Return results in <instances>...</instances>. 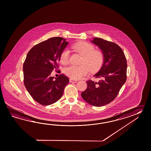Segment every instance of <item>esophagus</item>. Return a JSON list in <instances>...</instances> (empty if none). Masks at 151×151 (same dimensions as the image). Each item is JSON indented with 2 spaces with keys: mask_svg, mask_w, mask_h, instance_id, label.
<instances>
[{
  "mask_svg": "<svg viewBox=\"0 0 151 151\" xmlns=\"http://www.w3.org/2000/svg\"><path fill=\"white\" fill-rule=\"evenodd\" d=\"M70 83H77V80H76V79H74L72 78H70Z\"/></svg>",
  "mask_w": 151,
  "mask_h": 151,
  "instance_id": "obj_1",
  "label": "esophagus"
}]
</instances>
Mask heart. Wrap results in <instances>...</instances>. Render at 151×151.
I'll use <instances>...</instances> for the list:
<instances>
[{"label": "heart", "instance_id": "obj_1", "mask_svg": "<svg viewBox=\"0 0 151 151\" xmlns=\"http://www.w3.org/2000/svg\"><path fill=\"white\" fill-rule=\"evenodd\" d=\"M72 48L83 56L80 66H70L65 69V73L74 79H77L85 76L89 72L97 70L101 66L103 55L101 52L94 50V47L90 43L80 42L74 44ZM60 62L63 65L67 64L69 60V51L65 49L62 51L60 57Z\"/></svg>", "mask_w": 151, "mask_h": 151}]
</instances>
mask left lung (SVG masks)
Returning a JSON list of instances; mask_svg holds the SVG:
<instances>
[{"instance_id":"1","label":"left lung","mask_w":151,"mask_h":151,"mask_svg":"<svg viewBox=\"0 0 151 151\" xmlns=\"http://www.w3.org/2000/svg\"><path fill=\"white\" fill-rule=\"evenodd\" d=\"M91 42L103 55L102 65L93 76L100 80L86 81L87 88L81 96L89 104L101 107L112 102L125 83L127 62L122 49L116 43L99 38H93Z\"/></svg>"}]
</instances>
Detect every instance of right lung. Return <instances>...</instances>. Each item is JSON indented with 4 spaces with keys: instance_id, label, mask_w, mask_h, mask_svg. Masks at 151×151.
<instances>
[{
    "instance_id": "obj_1",
    "label": "right lung",
    "mask_w": 151,
    "mask_h": 151,
    "mask_svg": "<svg viewBox=\"0 0 151 151\" xmlns=\"http://www.w3.org/2000/svg\"><path fill=\"white\" fill-rule=\"evenodd\" d=\"M68 42L61 37H53L33 47L23 63L24 84L35 101L47 106L53 104L62 97L69 79L64 74L51 77L58 67L57 63Z\"/></svg>"
}]
</instances>
